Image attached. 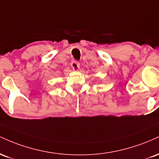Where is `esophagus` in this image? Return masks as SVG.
Wrapping results in <instances>:
<instances>
[{
    "label": "esophagus",
    "mask_w": 159,
    "mask_h": 159,
    "mask_svg": "<svg viewBox=\"0 0 159 159\" xmlns=\"http://www.w3.org/2000/svg\"><path fill=\"white\" fill-rule=\"evenodd\" d=\"M71 66H72V69L74 71H78V69H80V63L79 62L73 61L72 63H71Z\"/></svg>",
    "instance_id": "obj_1"
}]
</instances>
